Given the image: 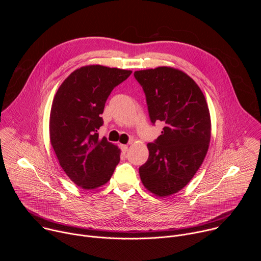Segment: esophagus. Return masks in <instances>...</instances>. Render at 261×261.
Here are the masks:
<instances>
[{
  "label": "esophagus",
  "instance_id": "esophagus-1",
  "mask_svg": "<svg viewBox=\"0 0 261 261\" xmlns=\"http://www.w3.org/2000/svg\"><path fill=\"white\" fill-rule=\"evenodd\" d=\"M121 150L123 153H126L128 151V145L127 144H121Z\"/></svg>",
  "mask_w": 261,
  "mask_h": 261
}]
</instances>
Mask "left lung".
I'll use <instances>...</instances> for the list:
<instances>
[{
  "label": "left lung",
  "mask_w": 261,
  "mask_h": 261,
  "mask_svg": "<svg viewBox=\"0 0 261 261\" xmlns=\"http://www.w3.org/2000/svg\"><path fill=\"white\" fill-rule=\"evenodd\" d=\"M145 94L153 124L161 135L147 143L148 159L139 167L144 187L164 197L181 190L202 164L211 139V117L203 93L180 70L158 67L134 72Z\"/></svg>",
  "instance_id": "left-lung-1"
}]
</instances>
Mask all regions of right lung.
Masks as SVG:
<instances>
[{
	"mask_svg": "<svg viewBox=\"0 0 261 261\" xmlns=\"http://www.w3.org/2000/svg\"><path fill=\"white\" fill-rule=\"evenodd\" d=\"M132 71L100 65L73 71L59 88L51 105L50 142L61 167L80 187L106 184L120 162V148L99 138L105 102Z\"/></svg>",
	"mask_w": 261,
	"mask_h": 261,
	"instance_id": "obj_1",
	"label": "right lung"
}]
</instances>
